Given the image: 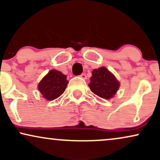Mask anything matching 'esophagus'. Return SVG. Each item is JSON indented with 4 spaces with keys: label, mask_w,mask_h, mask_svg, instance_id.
<instances>
[{
    "label": "esophagus",
    "mask_w": 160,
    "mask_h": 160,
    "mask_svg": "<svg viewBox=\"0 0 160 160\" xmlns=\"http://www.w3.org/2000/svg\"><path fill=\"white\" fill-rule=\"evenodd\" d=\"M80 77L81 78H82V79H85V80H86V78H87V77H86V75L85 73H82V74H81L80 75Z\"/></svg>",
    "instance_id": "1"
}]
</instances>
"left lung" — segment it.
Masks as SVG:
<instances>
[{"label":"left lung","mask_w":160,"mask_h":160,"mask_svg":"<svg viewBox=\"0 0 160 160\" xmlns=\"http://www.w3.org/2000/svg\"><path fill=\"white\" fill-rule=\"evenodd\" d=\"M90 80L88 86L91 91L102 98H112L119 88L118 80L105 67L94 69Z\"/></svg>","instance_id":"left-lung-1"}]
</instances>
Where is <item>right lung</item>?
Segmentation results:
<instances>
[{
    "label": "right lung",
    "instance_id": "obj_1",
    "mask_svg": "<svg viewBox=\"0 0 160 160\" xmlns=\"http://www.w3.org/2000/svg\"><path fill=\"white\" fill-rule=\"evenodd\" d=\"M68 83L65 75L58 71L51 70L41 80L38 88L45 98L53 101L65 92Z\"/></svg>",
    "mask_w": 160,
    "mask_h": 160
}]
</instances>
